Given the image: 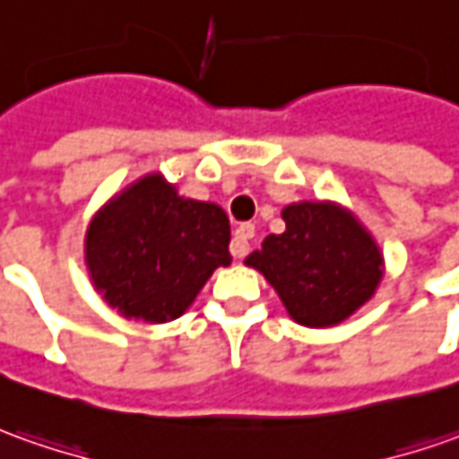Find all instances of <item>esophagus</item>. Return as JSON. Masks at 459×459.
<instances>
[{
	"label": "esophagus",
	"mask_w": 459,
	"mask_h": 459,
	"mask_svg": "<svg viewBox=\"0 0 459 459\" xmlns=\"http://www.w3.org/2000/svg\"><path fill=\"white\" fill-rule=\"evenodd\" d=\"M255 236L254 223H241L236 233H233V241H230V254L233 258H243V255L248 254V248H251V238Z\"/></svg>",
	"instance_id": "esophagus-1"
}]
</instances>
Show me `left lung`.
Instances as JSON below:
<instances>
[{
    "mask_svg": "<svg viewBox=\"0 0 459 459\" xmlns=\"http://www.w3.org/2000/svg\"><path fill=\"white\" fill-rule=\"evenodd\" d=\"M286 230L246 255L308 329H329L359 311L379 289L385 255L369 229L334 201H299L281 211Z\"/></svg>",
    "mask_w": 459,
    "mask_h": 459,
    "instance_id": "obj_1",
    "label": "left lung"
}]
</instances>
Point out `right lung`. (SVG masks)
Returning a JSON list of instances; mask_svg holds the SVG:
<instances>
[{"instance_id": "1", "label": "right lung", "mask_w": 459, "mask_h": 459, "mask_svg": "<svg viewBox=\"0 0 459 459\" xmlns=\"http://www.w3.org/2000/svg\"><path fill=\"white\" fill-rule=\"evenodd\" d=\"M229 243L221 205L186 198L163 173H148L92 216L85 266L120 316L165 324L188 311L218 266H229Z\"/></svg>"}]
</instances>
